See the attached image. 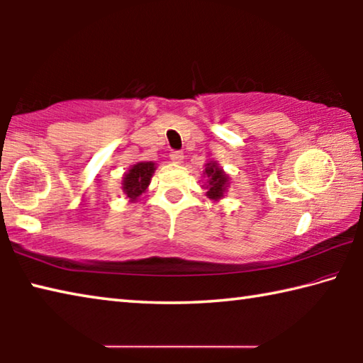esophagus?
I'll list each match as a JSON object with an SVG mask.
<instances>
[{
    "label": "esophagus",
    "mask_w": 363,
    "mask_h": 363,
    "mask_svg": "<svg viewBox=\"0 0 363 363\" xmlns=\"http://www.w3.org/2000/svg\"><path fill=\"white\" fill-rule=\"evenodd\" d=\"M169 158H171V162H173V163L179 164V163H182L184 153H182V152H179V150H174V152H171V153H169Z\"/></svg>",
    "instance_id": "34e87169"
}]
</instances>
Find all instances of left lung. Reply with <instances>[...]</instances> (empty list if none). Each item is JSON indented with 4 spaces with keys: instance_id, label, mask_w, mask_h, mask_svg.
<instances>
[{
    "instance_id": "1",
    "label": "left lung",
    "mask_w": 363,
    "mask_h": 363,
    "mask_svg": "<svg viewBox=\"0 0 363 363\" xmlns=\"http://www.w3.org/2000/svg\"><path fill=\"white\" fill-rule=\"evenodd\" d=\"M203 174L206 176V196L214 201L220 200L225 194V189L229 186V176H227L223 168H219L216 162H210L205 164Z\"/></svg>"
}]
</instances>
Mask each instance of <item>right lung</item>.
Returning a JSON list of instances; mask_svg holds the SVG:
<instances>
[{
  "mask_svg": "<svg viewBox=\"0 0 363 363\" xmlns=\"http://www.w3.org/2000/svg\"><path fill=\"white\" fill-rule=\"evenodd\" d=\"M155 168L153 162H140L133 164L130 171L123 176V192L126 194L130 201L139 200V196L145 192L150 184V177L155 173Z\"/></svg>",
  "mask_w": 363,
  "mask_h": 363,
  "instance_id": "right-lung-1",
  "label": "right lung"
}]
</instances>
